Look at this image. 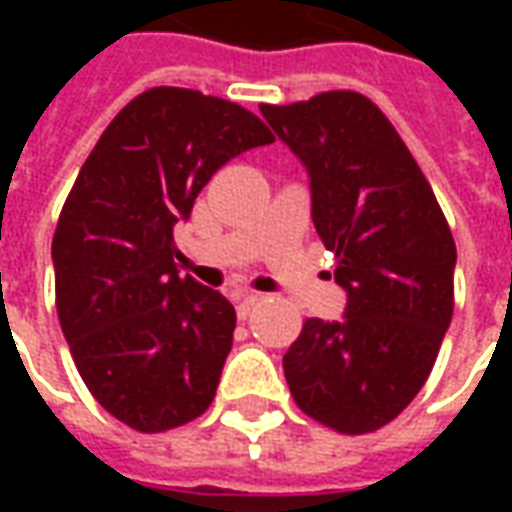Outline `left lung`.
Returning a JSON list of instances; mask_svg holds the SVG:
<instances>
[{
  "label": "left lung",
  "mask_w": 512,
  "mask_h": 512,
  "mask_svg": "<svg viewBox=\"0 0 512 512\" xmlns=\"http://www.w3.org/2000/svg\"><path fill=\"white\" fill-rule=\"evenodd\" d=\"M260 120L197 90H147L109 123L51 241L57 315L79 376L142 433L208 411L233 348L222 271L175 246L202 186L257 147Z\"/></svg>",
  "instance_id": "8db88e82"
}]
</instances>
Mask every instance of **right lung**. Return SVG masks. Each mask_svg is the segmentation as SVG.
<instances>
[{
    "label": "right lung",
    "instance_id": "right-lung-1",
    "mask_svg": "<svg viewBox=\"0 0 512 512\" xmlns=\"http://www.w3.org/2000/svg\"><path fill=\"white\" fill-rule=\"evenodd\" d=\"M277 106L271 128L299 158L312 222L345 290L340 321L310 318L282 359L304 414L348 436L384 428L414 400L450 329L455 244L428 180L365 98Z\"/></svg>",
    "mask_w": 512,
    "mask_h": 512
}]
</instances>
